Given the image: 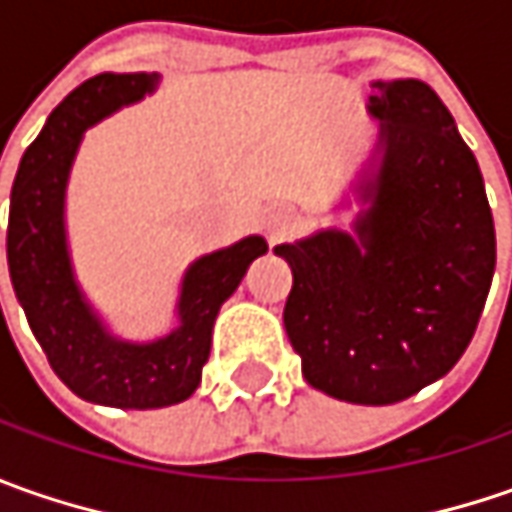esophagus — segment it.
<instances>
[{
  "instance_id": "obj_1",
  "label": "esophagus",
  "mask_w": 512,
  "mask_h": 512,
  "mask_svg": "<svg viewBox=\"0 0 512 512\" xmlns=\"http://www.w3.org/2000/svg\"><path fill=\"white\" fill-rule=\"evenodd\" d=\"M290 227H296V213L290 207H276V210H270L265 216V233L270 242L282 239Z\"/></svg>"
}]
</instances>
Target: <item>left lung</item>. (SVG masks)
Segmentation results:
<instances>
[{
  "label": "left lung",
  "instance_id": "1",
  "mask_svg": "<svg viewBox=\"0 0 512 512\" xmlns=\"http://www.w3.org/2000/svg\"><path fill=\"white\" fill-rule=\"evenodd\" d=\"M370 88L379 136L350 185L362 210L350 230L322 227L273 253L293 270L285 330L307 384L379 407L462 359L493 282L496 230L479 162L442 99L419 79Z\"/></svg>",
  "mask_w": 512,
  "mask_h": 512
}]
</instances>
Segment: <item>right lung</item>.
Here are the masks:
<instances>
[{
    "label": "right lung",
    "mask_w": 512,
    "mask_h": 512,
    "mask_svg": "<svg viewBox=\"0 0 512 512\" xmlns=\"http://www.w3.org/2000/svg\"><path fill=\"white\" fill-rule=\"evenodd\" d=\"M159 73H99L68 93L25 150L10 190L8 270L16 299L53 373L93 404L153 410L190 399L202 382L216 316L242 285L262 236L190 262L173 327L148 342L116 336L76 279L68 242V182L85 130L159 88Z\"/></svg>",
    "instance_id": "obj_1"
}]
</instances>
